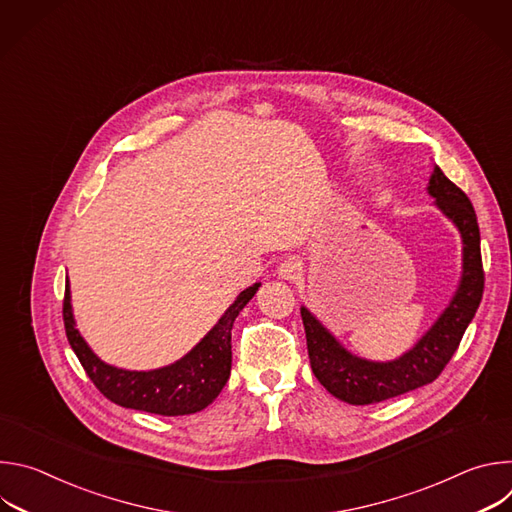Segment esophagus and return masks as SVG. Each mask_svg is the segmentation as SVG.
<instances>
[{
    "mask_svg": "<svg viewBox=\"0 0 512 512\" xmlns=\"http://www.w3.org/2000/svg\"><path fill=\"white\" fill-rule=\"evenodd\" d=\"M302 273H304L302 263H300V259H296V257L285 259V261L277 267L279 279H285V281H296V279L302 277Z\"/></svg>",
    "mask_w": 512,
    "mask_h": 512,
    "instance_id": "obj_1",
    "label": "esophagus"
}]
</instances>
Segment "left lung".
Returning <instances> with one entry per match:
<instances>
[{"mask_svg":"<svg viewBox=\"0 0 512 512\" xmlns=\"http://www.w3.org/2000/svg\"><path fill=\"white\" fill-rule=\"evenodd\" d=\"M427 194L462 237V277L450 304L413 348L393 360H367L346 350L306 306L300 308L312 371L324 389L344 403L371 405L433 383L458 350L480 306L484 271L474 206L437 166L429 176Z\"/></svg>","mask_w":512,"mask_h":512,"instance_id":"obj_1","label":"left lung"}]
</instances>
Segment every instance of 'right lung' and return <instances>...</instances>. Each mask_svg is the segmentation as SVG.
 <instances>
[{"mask_svg": "<svg viewBox=\"0 0 512 512\" xmlns=\"http://www.w3.org/2000/svg\"><path fill=\"white\" fill-rule=\"evenodd\" d=\"M261 283L243 289L210 332L180 360L154 371H127L101 360L81 336L70 304V285L64 291V328L70 348L79 356L95 387L113 403L156 415H190L208 407L231 375V330L239 312L257 294Z\"/></svg>", "mask_w": 512, "mask_h": 512, "instance_id": "1", "label": "right lung"}]
</instances>
